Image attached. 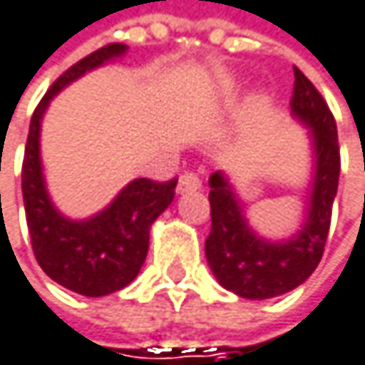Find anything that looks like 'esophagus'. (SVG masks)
<instances>
[{"mask_svg": "<svg viewBox=\"0 0 365 365\" xmlns=\"http://www.w3.org/2000/svg\"><path fill=\"white\" fill-rule=\"evenodd\" d=\"M202 189V178L195 172H185L178 178V193H191V191H200Z\"/></svg>", "mask_w": 365, "mask_h": 365, "instance_id": "34e87169", "label": "esophagus"}]
</instances>
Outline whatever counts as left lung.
I'll return each instance as SVG.
<instances>
[{
	"label": "left lung",
	"instance_id": "1",
	"mask_svg": "<svg viewBox=\"0 0 365 365\" xmlns=\"http://www.w3.org/2000/svg\"><path fill=\"white\" fill-rule=\"evenodd\" d=\"M293 116L310 127L314 153V178L308 215L302 230L282 242L259 238L247 223L242 204L227 176H210V219L206 259L227 291L247 299H268L302 284L319 266L329 232L331 206L338 191L340 148L331 110L314 85L293 68Z\"/></svg>",
	"mask_w": 365,
	"mask_h": 365
}]
</instances>
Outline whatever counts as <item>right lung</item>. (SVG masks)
Returning a JSON list of instances; mask_svg holds the SVG:
<instances>
[{
    "label": "right lung",
    "mask_w": 365,
    "mask_h": 365,
    "mask_svg": "<svg viewBox=\"0 0 365 365\" xmlns=\"http://www.w3.org/2000/svg\"><path fill=\"white\" fill-rule=\"evenodd\" d=\"M125 51L123 44L101 46L53 83L34 110L23 159V202L34 255L55 282L87 297L114 293L138 276L148 253L150 225L172 204L176 178L168 182L135 178L99 215L72 221L48 197L40 159V125L51 99L63 87Z\"/></svg>",
    "instance_id": "1"
}]
</instances>
